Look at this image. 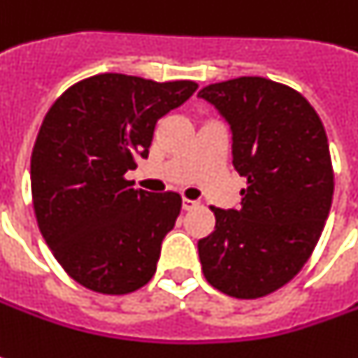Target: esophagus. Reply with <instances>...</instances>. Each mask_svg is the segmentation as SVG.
I'll use <instances>...</instances> for the list:
<instances>
[{"instance_id": "34e87169", "label": "esophagus", "mask_w": 358, "mask_h": 358, "mask_svg": "<svg viewBox=\"0 0 358 358\" xmlns=\"http://www.w3.org/2000/svg\"><path fill=\"white\" fill-rule=\"evenodd\" d=\"M199 205V201H191V199H183V210H191Z\"/></svg>"}]
</instances>
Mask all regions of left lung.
I'll return each instance as SVG.
<instances>
[{
  "label": "left lung",
  "mask_w": 358,
  "mask_h": 358,
  "mask_svg": "<svg viewBox=\"0 0 358 358\" xmlns=\"http://www.w3.org/2000/svg\"><path fill=\"white\" fill-rule=\"evenodd\" d=\"M196 96L229 124L232 165L248 179L238 210L213 207L215 230L196 242L203 274L227 296H268L303 268L329 217L325 129L303 96L262 76L208 84Z\"/></svg>",
  "instance_id": "8db88e82"
}]
</instances>
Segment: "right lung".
Returning a JSON list of instances; mask_svg holds the SVG:
<instances>
[{
  "mask_svg": "<svg viewBox=\"0 0 358 358\" xmlns=\"http://www.w3.org/2000/svg\"><path fill=\"white\" fill-rule=\"evenodd\" d=\"M195 90L193 80L96 74L47 112L31 155L33 207L50 252L84 287L122 296L155 274L181 196L134 189L124 175L148 159L157 122Z\"/></svg>",
  "mask_w": 358,
  "mask_h": 358,
  "instance_id": "1",
  "label": "right lung"
}]
</instances>
